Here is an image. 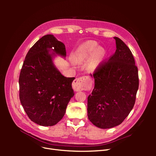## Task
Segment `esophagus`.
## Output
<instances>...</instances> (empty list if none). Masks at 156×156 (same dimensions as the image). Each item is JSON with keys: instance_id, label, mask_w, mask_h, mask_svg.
<instances>
[{"instance_id": "1", "label": "esophagus", "mask_w": 156, "mask_h": 156, "mask_svg": "<svg viewBox=\"0 0 156 156\" xmlns=\"http://www.w3.org/2000/svg\"><path fill=\"white\" fill-rule=\"evenodd\" d=\"M91 86V81L87 76L77 77L73 82L72 87L75 91H80L88 89Z\"/></svg>"}]
</instances>
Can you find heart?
Returning <instances> with one entry per match:
<instances>
[{
	"label": "heart",
	"mask_w": 156,
	"mask_h": 156,
	"mask_svg": "<svg viewBox=\"0 0 156 156\" xmlns=\"http://www.w3.org/2000/svg\"><path fill=\"white\" fill-rule=\"evenodd\" d=\"M105 55V50L101 47H98L94 41H88L82 44L74 55L75 60L78 62L86 61L91 57L88 62V68L96 69Z\"/></svg>",
	"instance_id": "b5f03b06"
}]
</instances>
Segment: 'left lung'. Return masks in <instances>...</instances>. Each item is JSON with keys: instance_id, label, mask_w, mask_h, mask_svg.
I'll return each instance as SVG.
<instances>
[{"instance_id": "left-lung-1", "label": "left lung", "mask_w": 156, "mask_h": 156, "mask_svg": "<svg viewBox=\"0 0 156 156\" xmlns=\"http://www.w3.org/2000/svg\"><path fill=\"white\" fill-rule=\"evenodd\" d=\"M114 38L115 53L94 70L95 87L88 97V119L101 129L122 124L135 105L139 88L138 68L133 54L119 37Z\"/></svg>"}]
</instances>
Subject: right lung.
I'll use <instances>...</instances> for the list:
<instances>
[{
    "mask_svg": "<svg viewBox=\"0 0 156 156\" xmlns=\"http://www.w3.org/2000/svg\"><path fill=\"white\" fill-rule=\"evenodd\" d=\"M50 49L66 56L63 43L53 35H45L28 51L19 78L21 105L29 119L42 126L57 124L74 95L75 77H66L55 68Z\"/></svg>",
    "mask_w": 156,
    "mask_h": 156,
    "instance_id": "add662e5",
    "label": "right lung"
}]
</instances>
